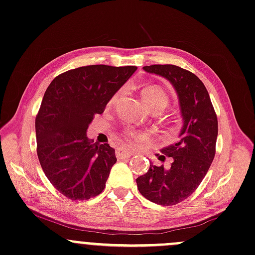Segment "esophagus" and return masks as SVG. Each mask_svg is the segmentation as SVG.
<instances>
[{
	"mask_svg": "<svg viewBox=\"0 0 255 255\" xmlns=\"http://www.w3.org/2000/svg\"><path fill=\"white\" fill-rule=\"evenodd\" d=\"M115 154H117L118 159H124V157H129L131 155L130 151L125 149V148H118L117 151H115Z\"/></svg>",
	"mask_w": 255,
	"mask_h": 255,
	"instance_id": "34e87169",
	"label": "esophagus"
}]
</instances>
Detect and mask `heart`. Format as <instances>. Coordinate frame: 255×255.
Instances as JSON below:
<instances>
[{"mask_svg":"<svg viewBox=\"0 0 255 255\" xmlns=\"http://www.w3.org/2000/svg\"><path fill=\"white\" fill-rule=\"evenodd\" d=\"M118 98V95L113 96L112 101H115ZM142 100L144 102V105L147 106L148 108H161L165 109L168 105V98H167L166 93L163 92L162 89L159 88V87H147L142 90ZM126 136H127L131 142L138 143L141 141L146 140L148 137L147 134L141 133V131H136V130H127L126 131Z\"/></svg>","mask_w":255,"mask_h":255,"instance_id":"b5f03b06","label":"heart"}]
</instances>
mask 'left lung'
I'll list each match as a JSON object with an SVG mask.
<instances>
[{"label": "left lung", "mask_w": 255, "mask_h": 255, "mask_svg": "<svg viewBox=\"0 0 255 255\" xmlns=\"http://www.w3.org/2000/svg\"><path fill=\"white\" fill-rule=\"evenodd\" d=\"M144 72L165 77L179 99L182 127L179 141L163 147L172 157L169 168L149 161V169L136 179L144 198L161 206H173L188 198L207 174L215 155L218 119L211 98L198 76L174 64L144 66Z\"/></svg>", "instance_id": "1"}]
</instances>
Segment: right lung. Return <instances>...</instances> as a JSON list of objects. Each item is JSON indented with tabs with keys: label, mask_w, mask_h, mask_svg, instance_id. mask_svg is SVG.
<instances>
[{
	"label": "right lung",
	"mask_w": 255,
	"mask_h": 255,
	"mask_svg": "<svg viewBox=\"0 0 255 255\" xmlns=\"http://www.w3.org/2000/svg\"><path fill=\"white\" fill-rule=\"evenodd\" d=\"M136 69L79 67L56 76L44 93L35 120L38 161L51 185L68 199L88 200L105 189L117 162L115 149L93 143L87 129Z\"/></svg>",
	"instance_id": "add662e5"
}]
</instances>
